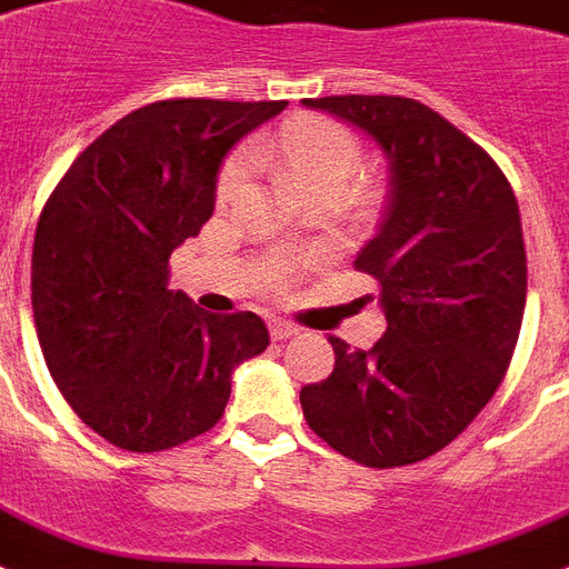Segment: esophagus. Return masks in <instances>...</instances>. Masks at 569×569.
I'll list each match as a JSON object with an SVG mask.
<instances>
[{"instance_id":"34e87169","label":"esophagus","mask_w":569,"mask_h":569,"mask_svg":"<svg viewBox=\"0 0 569 569\" xmlns=\"http://www.w3.org/2000/svg\"><path fill=\"white\" fill-rule=\"evenodd\" d=\"M270 335L276 341H288V338L299 335V329L293 323H288V320H270Z\"/></svg>"}]
</instances>
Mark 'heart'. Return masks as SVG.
Segmentation results:
<instances>
[{
  "label": "heart",
  "mask_w": 569,
  "mask_h": 569,
  "mask_svg": "<svg viewBox=\"0 0 569 569\" xmlns=\"http://www.w3.org/2000/svg\"><path fill=\"white\" fill-rule=\"evenodd\" d=\"M267 148L299 180V187L315 198L341 196L362 166V144L353 130L329 118H293ZM246 174V160L234 157L219 178V196L231 198L240 192Z\"/></svg>",
  "instance_id": "obj_1"
}]
</instances>
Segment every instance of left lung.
<instances>
[{
	"label": "left lung",
	"instance_id": "left-lung-1",
	"mask_svg": "<svg viewBox=\"0 0 569 569\" xmlns=\"http://www.w3.org/2000/svg\"><path fill=\"white\" fill-rule=\"evenodd\" d=\"M380 144L389 204L356 270L380 281L386 335L329 338L335 371L302 386L308 427L338 453L395 469L442 451L505 380L526 311L517 196L483 148L409 97L302 100Z\"/></svg>",
	"mask_w": 569,
	"mask_h": 569
}]
</instances>
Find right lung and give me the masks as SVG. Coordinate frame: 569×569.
<instances>
[{
  "label": "right lung",
  "mask_w": 569,
  "mask_h": 569,
  "mask_svg": "<svg viewBox=\"0 0 569 569\" xmlns=\"http://www.w3.org/2000/svg\"><path fill=\"white\" fill-rule=\"evenodd\" d=\"M284 100H160L112 124L52 189L32 249L34 329L73 412L124 451L207 433L231 373L270 347L258 315H207L169 258L213 216L224 153Z\"/></svg>",
  "instance_id": "obj_1"
}]
</instances>
